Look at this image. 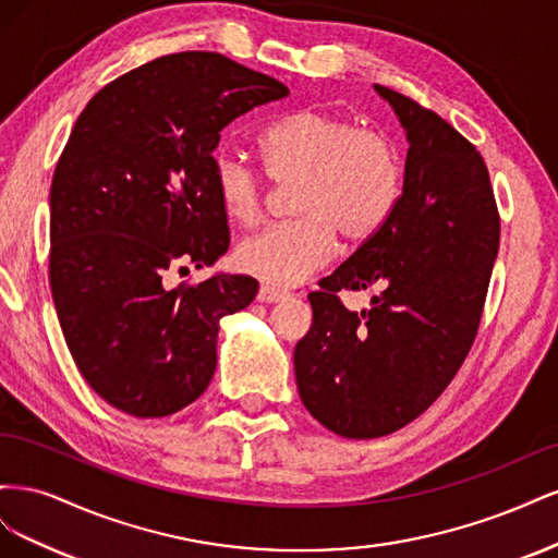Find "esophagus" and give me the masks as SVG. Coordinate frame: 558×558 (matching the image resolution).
<instances>
[{"label": "esophagus", "mask_w": 558, "mask_h": 558, "mask_svg": "<svg viewBox=\"0 0 558 558\" xmlns=\"http://www.w3.org/2000/svg\"><path fill=\"white\" fill-rule=\"evenodd\" d=\"M286 298H289V293L277 291V289H272V286H260V291H258V302H267V305H275V302H281Z\"/></svg>", "instance_id": "34e87169"}]
</instances>
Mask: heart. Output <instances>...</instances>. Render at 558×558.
Wrapping results in <instances>:
<instances>
[{
    "instance_id": "b5f03b06",
    "label": "heart",
    "mask_w": 558,
    "mask_h": 558,
    "mask_svg": "<svg viewBox=\"0 0 558 558\" xmlns=\"http://www.w3.org/2000/svg\"><path fill=\"white\" fill-rule=\"evenodd\" d=\"M260 148L269 179L279 185L295 183V218L238 246V265L265 283L305 281L330 260L337 238L347 248L365 246L402 197L404 160L391 134L359 128L342 113L295 109L265 130ZM214 181L232 221L253 226L265 216L267 178L238 150H216Z\"/></svg>"
}]
</instances>
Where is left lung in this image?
<instances>
[{
    "label": "left lung",
    "mask_w": 558,
    "mask_h": 558,
    "mask_svg": "<svg viewBox=\"0 0 558 558\" xmlns=\"http://www.w3.org/2000/svg\"><path fill=\"white\" fill-rule=\"evenodd\" d=\"M408 130L404 189L375 240L318 281L295 347L307 412L349 440L408 426L440 398L475 342L500 244V214L475 144L412 97L375 86ZM377 284L374 307L339 293Z\"/></svg>",
    "instance_id": "obj_1"
}]
</instances>
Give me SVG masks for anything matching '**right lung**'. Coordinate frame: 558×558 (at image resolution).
I'll list each match as a JSON object with an SVG mask.
<instances>
[{
	"label": "right lung",
	"instance_id": "obj_1",
	"mask_svg": "<svg viewBox=\"0 0 558 558\" xmlns=\"http://www.w3.org/2000/svg\"><path fill=\"white\" fill-rule=\"evenodd\" d=\"M289 95L211 50L150 60L95 93L50 183L48 281L78 373L137 418L183 410L216 369L218 318L251 305L246 275L181 281L230 244L214 181L221 130Z\"/></svg>",
	"mask_w": 558,
	"mask_h": 558
}]
</instances>
